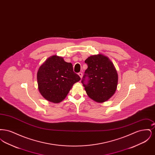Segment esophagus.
I'll use <instances>...</instances> for the list:
<instances>
[{
	"instance_id": "34e87169",
	"label": "esophagus",
	"mask_w": 155,
	"mask_h": 155,
	"mask_svg": "<svg viewBox=\"0 0 155 155\" xmlns=\"http://www.w3.org/2000/svg\"><path fill=\"white\" fill-rule=\"evenodd\" d=\"M78 75H79V76L80 77V78H82V73H79Z\"/></svg>"
}]
</instances>
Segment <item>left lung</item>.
<instances>
[{
    "mask_svg": "<svg viewBox=\"0 0 155 155\" xmlns=\"http://www.w3.org/2000/svg\"><path fill=\"white\" fill-rule=\"evenodd\" d=\"M85 62L88 68L81 82L87 95L96 102H106L114 94L117 87L118 74L115 67L110 59L101 54L91 56Z\"/></svg>",
    "mask_w": 155,
    "mask_h": 155,
    "instance_id": "1",
    "label": "left lung"
}]
</instances>
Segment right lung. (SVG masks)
Listing matches in <instances>:
<instances>
[{
	"label": "right lung",
	"instance_id": "right-lung-1",
	"mask_svg": "<svg viewBox=\"0 0 155 155\" xmlns=\"http://www.w3.org/2000/svg\"><path fill=\"white\" fill-rule=\"evenodd\" d=\"M80 80L72 64L56 55L47 59L37 73L39 92L45 99L54 103L63 101L73 85Z\"/></svg>",
	"mask_w": 155,
	"mask_h": 155
}]
</instances>
